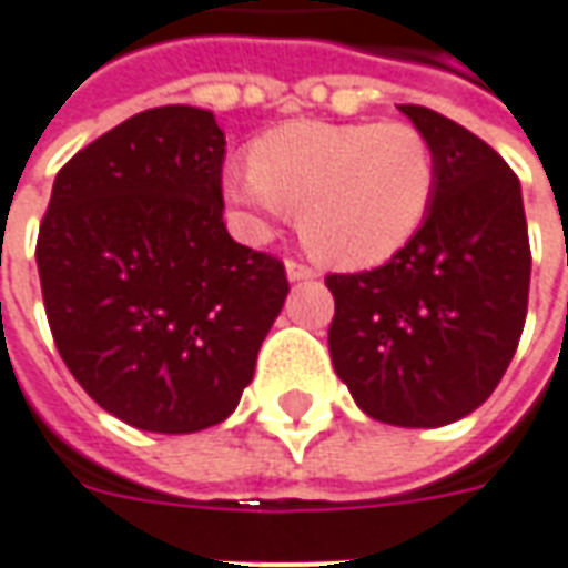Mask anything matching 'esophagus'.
Listing matches in <instances>:
<instances>
[{"instance_id":"1","label":"esophagus","mask_w":568,"mask_h":568,"mask_svg":"<svg viewBox=\"0 0 568 568\" xmlns=\"http://www.w3.org/2000/svg\"><path fill=\"white\" fill-rule=\"evenodd\" d=\"M284 268H287V277H291V281H312V277L318 275L315 268H308V265H303V262H293V260H287Z\"/></svg>"}]
</instances>
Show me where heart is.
<instances>
[{
  "mask_svg": "<svg viewBox=\"0 0 568 568\" xmlns=\"http://www.w3.org/2000/svg\"><path fill=\"white\" fill-rule=\"evenodd\" d=\"M436 185L433 144L402 120H296L262 135L250 163L222 172V197L250 237H268L300 210L303 244L339 268L393 260L424 229Z\"/></svg>",
  "mask_w": 568,
  "mask_h": 568,
  "instance_id": "heart-1",
  "label": "heart"
}]
</instances>
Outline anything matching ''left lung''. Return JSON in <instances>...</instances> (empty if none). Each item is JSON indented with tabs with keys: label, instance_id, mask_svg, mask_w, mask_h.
I'll list each match as a JSON object with an SVG mask.
<instances>
[{
	"label": "left lung",
	"instance_id": "8db88e82",
	"mask_svg": "<svg viewBox=\"0 0 568 568\" xmlns=\"http://www.w3.org/2000/svg\"><path fill=\"white\" fill-rule=\"evenodd\" d=\"M398 111L436 151V201L386 265L327 275V343L367 417L429 429L479 408L514 358L529 306V229L519 179L495 148L429 108Z\"/></svg>",
	"mask_w": 568,
	"mask_h": 568
}]
</instances>
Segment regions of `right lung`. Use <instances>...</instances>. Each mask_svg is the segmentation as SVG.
Listing matches in <instances>:
<instances>
[{
  "label": "right lung",
  "instance_id": "right-lung-1",
  "mask_svg": "<svg viewBox=\"0 0 568 568\" xmlns=\"http://www.w3.org/2000/svg\"><path fill=\"white\" fill-rule=\"evenodd\" d=\"M222 160L210 111L135 113L64 163L39 225L54 346L101 408L148 433L222 424L291 291L275 256L225 229Z\"/></svg>",
  "mask_w": 568,
  "mask_h": 568
}]
</instances>
